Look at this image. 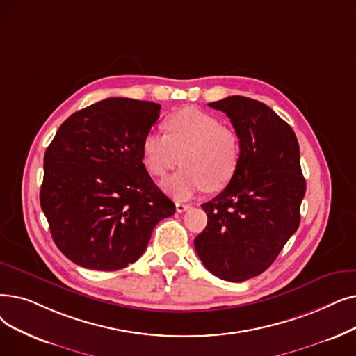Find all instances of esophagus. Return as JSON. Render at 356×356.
Returning <instances> with one entry per match:
<instances>
[{"mask_svg":"<svg viewBox=\"0 0 356 356\" xmlns=\"http://www.w3.org/2000/svg\"><path fill=\"white\" fill-rule=\"evenodd\" d=\"M191 208V205H188V204H184V202H176V211L177 212H184V211H188Z\"/></svg>","mask_w":356,"mask_h":356,"instance_id":"34e87169","label":"esophagus"}]
</instances>
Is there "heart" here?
Masks as SVG:
<instances>
[{"instance_id":"obj_1","label":"heart","mask_w":356,"mask_h":356,"mask_svg":"<svg viewBox=\"0 0 356 356\" xmlns=\"http://www.w3.org/2000/svg\"><path fill=\"white\" fill-rule=\"evenodd\" d=\"M165 134L149 132L143 141V160L152 176L163 177L183 163V168L165 179L163 189L188 199L205 189L216 192L233 180L241 159L238 135L218 118L195 107L168 116Z\"/></svg>"}]
</instances>
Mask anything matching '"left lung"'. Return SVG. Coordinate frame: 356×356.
Segmentation results:
<instances>
[{"label": "left lung", "mask_w": 356, "mask_h": 356, "mask_svg": "<svg viewBox=\"0 0 356 356\" xmlns=\"http://www.w3.org/2000/svg\"><path fill=\"white\" fill-rule=\"evenodd\" d=\"M208 104L233 123L241 159L227 188L202 205L208 224L195 250L212 275L243 282L265 272L300 225V147L292 128L265 103L229 96Z\"/></svg>", "instance_id": "8db88e82"}]
</instances>
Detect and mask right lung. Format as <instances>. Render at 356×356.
Returning a JSON list of instances; mask_svg holds the SVG:
<instances>
[{
	"label": "right lung",
	"instance_id": "1",
	"mask_svg": "<svg viewBox=\"0 0 356 356\" xmlns=\"http://www.w3.org/2000/svg\"><path fill=\"white\" fill-rule=\"evenodd\" d=\"M160 109L104 99L72 113L46 149L40 207L58 249L75 265L127 268L145 252L154 227L176 212L143 163Z\"/></svg>",
	"mask_w": 356,
	"mask_h": 356
}]
</instances>
